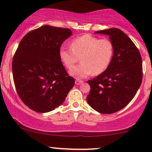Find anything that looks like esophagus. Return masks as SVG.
<instances>
[{
    "label": "esophagus",
    "instance_id": "obj_1",
    "mask_svg": "<svg viewBox=\"0 0 152 152\" xmlns=\"http://www.w3.org/2000/svg\"><path fill=\"white\" fill-rule=\"evenodd\" d=\"M83 83V81H81V80H79V79H76V81H75V83H76V85H80Z\"/></svg>",
    "mask_w": 152,
    "mask_h": 152
}]
</instances>
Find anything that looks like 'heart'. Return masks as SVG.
<instances>
[{"label": "heart", "mask_w": 152, "mask_h": 152, "mask_svg": "<svg viewBox=\"0 0 152 152\" xmlns=\"http://www.w3.org/2000/svg\"><path fill=\"white\" fill-rule=\"evenodd\" d=\"M114 53V46L108 38H100L91 35H83L74 38L71 47L62 46L59 57L68 69L76 63H81L70 70V74L77 78H83L91 74H102L109 67Z\"/></svg>", "instance_id": "b5f03b06"}]
</instances>
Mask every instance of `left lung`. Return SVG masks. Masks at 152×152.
Here are the masks:
<instances>
[{"label":"left lung","mask_w":152,"mask_h":152,"mask_svg":"<svg viewBox=\"0 0 152 152\" xmlns=\"http://www.w3.org/2000/svg\"><path fill=\"white\" fill-rule=\"evenodd\" d=\"M96 34L108 35L114 46L109 67L88 81L91 89L86 100L102 114H113L124 108L137 94L142 81V60L130 38L120 29L112 28Z\"/></svg>","instance_id":"8db88e82"}]
</instances>
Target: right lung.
Segmentation results:
<instances>
[{
  "mask_svg": "<svg viewBox=\"0 0 152 152\" xmlns=\"http://www.w3.org/2000/svg\"><path fill=\"white\" fill-rule=\"evenodd\" d=\"M71 35L69 28L43 26L19 43L12 62L13 81L22 102L36 112L55 109L74 86L59 57L62 43Z\"/></svg>",
  "mask_w": 152,
  "mask_h": 152,
  "instance_id": "add662e5",
  "label": "right lung"
}]
</instances>
